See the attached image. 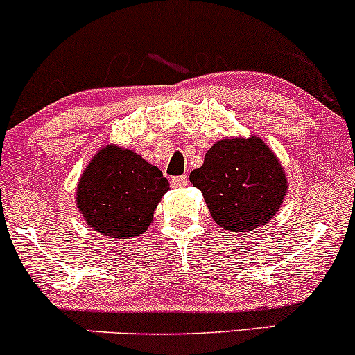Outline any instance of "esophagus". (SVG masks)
Masks as SVG:
<instances>
[{"label":"esophagus","mask_w":355,"mask_h":355,"mask_svg":"<svg viewBox=\"0 0 355 355\" xmlns=\"http://www.w3.org/2000/svg\"><path fill=\"white\" fill-rule=\"evenodd\" d=\"M171 185H173L175 189H184L189 185V178L185 177V175H182V177H173L171 178Z\"/></svg>","instance_id":"esophagus-1"}]
</instances>
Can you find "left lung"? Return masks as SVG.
Here are the masks:
<instances>
[{"mask_svg":"<svg viewBox=\"0 0 355 355\" xmlns=\"http://www.w3.org/2000/svg\"><path fill=\"white\" fill-rule=\"evenodd\" d=\"M191 182L202 192L213 220L228 232L270 223L288 191L280 159L257 135L214 142Z\"/></svg>","mask_w":355,"mask_h":355,"instance_id":"obj_1","label":"left lung"}]
</instances>
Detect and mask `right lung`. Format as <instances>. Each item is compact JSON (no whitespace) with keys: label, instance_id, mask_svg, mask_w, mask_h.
<instances>
[{"label":"right lung","instance_id":"right-lung-1","mask_svg":"<svg viewBox=\"0 0 355 355\" xmlns=\"http://www.w3.org/2000/svg\"><path fill=\"white\" fill-rule=\"evenodd\" d=\"M170 184L161 170L132 149L103 146L77 184V207L85 223L111 239L144 234Z\"/></svg>","mask_w":355,"mask_h":355}]
</instances>
